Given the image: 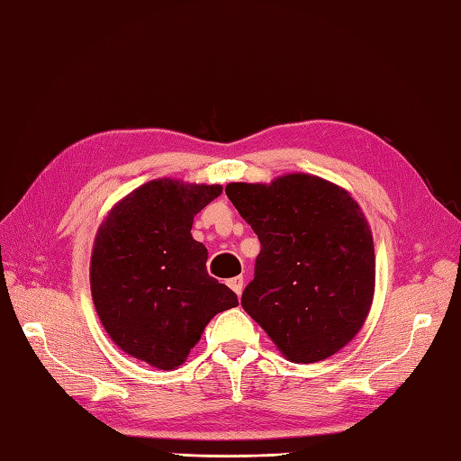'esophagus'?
I'll return each mask as SVG.
<instances>
[{
	"mask_svg": "<svg viewBox=\"0 0 461 461\" xmlns=\"http://www.w3.org/2000/svg\"><path fill=\"white\" fill-rule=\"evenodd\" d=\"M229 286L234 290V293H237V294L240 296V293H242V286H244V278H242V276H234V278H230V280H229Z\"/></svg>",
	"mask_w": 461,
	"mask_h": 461,
	"instance_id": "34e87169",
	"label": "esophagus"
}]
</instances>
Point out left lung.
<instances>
[{
  "label": "left lung",
  "instance_id": "1",
  "mask_svg": "<svg viewBox=\"0 0 461 461\" xmlns=\"http://www.w3.org/2000/svg\"><path fill=\"white\" fill-rule=\"evenodd\" d=\"M260 240L240 304L285 358L312 364L344 348L370 312L374 240L348 191L293 173L224 189Z\"/></svg>",
  "mask_w": 461,
  "mask_h": 461
}]
</instances>
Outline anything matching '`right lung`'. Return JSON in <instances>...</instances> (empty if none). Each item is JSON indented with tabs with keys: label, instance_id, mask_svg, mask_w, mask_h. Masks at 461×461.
Wrapping results in <instances>:
<instances>
[{
	"label": "right lung",
	"instance_id": "right-lung-1",
	"mask_svg": "<svg viewBox=\"0 0 461 461\" xmlns=\"http://www.w3.org/2000/svg\"><path fill=\"white\" fill-rule=\"evenodd\" d=\"M221 193L157 178L121 199L97 230L89 275L99 321L121 350L158 370L181 366L211 318L239 304L209 276V252L191 234Z\"/></svg>",
	"mask_w": 461,
	"mask_h": 461
}]
</instances>
